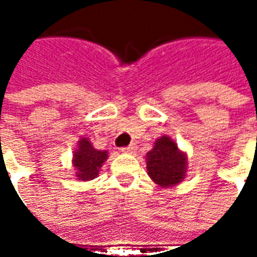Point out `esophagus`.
Instances as JSON below:
<instances>
[{
    "label": "esophagus",
    "instance_id": "esophagus-1",
    "mask_svg": "<svg viewBox=\"0 0 257 257\" xmlns=\"http://www.w3.org/2000/svg\"><path fill=\"white\" fill-rule=\"evenodd\" d=\"M135 151H136V145H135V144H131V145H128V147H125V148L121 149V152H122V153H129V155H132V153H135Z\"/></svg>",
    "mask_w": 257,
    "mask_h": 257
}]
</instances>
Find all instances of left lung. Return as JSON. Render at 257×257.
Listing matches in <instances>:
<instances>
[{
    "instance_id": "1",
    "label": "left lung",
    "mask_w": 257,
    "mask_h": 257,
    "mask_svg": "<svg viewBox=\"0 0 257 257\" xmlns=\"http://www.w3.org/2000/svg\"><path fill=\"white\" fill-rule=\"evenodd\" d=\"M145 160L148 176L161 188L176 187L187 177V153L180 151L169 136L159 137Z\"/></svg>"
}]
</instances>
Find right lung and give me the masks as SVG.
Instances as JSON below:
<instances>
[{
  "label": "right lung",
  "mask_w": 257,
  "mask_h": 257,
  "mask_svg": "<svg viewBox=\"0 0 257 257\" xmlns=\"http://www.w3.org/2000/svg\"><path fill=\"white\" fill-rule=\"evenodd\" d=\"M108 157V151L96 149L88 137H81L72 157L74 177L81 181L96 179Z\"/></svg>",
  "instance_id": "add662e5"
}]
</instances>
